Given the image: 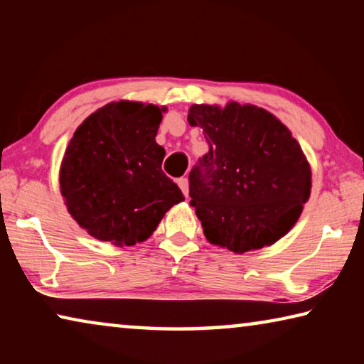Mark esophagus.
<instances>
[{
  "instance_id": "obj_1",
  "label": "esophagus",
  "mask_w": 364,
  "mask_h": 364,
  "mask_svg": "<svg viewBox=\"0 0 364 364\" xmlns=\"http://www.w3.org/2000/svg\"><path fill=\"white\" fill-rule=\"evenodd\" d=\"M178 184H180L183 194L188 197V196H189V180H188V178H186V176L180 178V180H178Z\"/></svg>"
}]
</instances>
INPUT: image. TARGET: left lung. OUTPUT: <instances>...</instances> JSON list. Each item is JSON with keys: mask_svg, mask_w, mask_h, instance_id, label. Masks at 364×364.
<instances>
[{"mask_svg": "<svg viewBox=\"0 0 364 364\" xmlns=\"http://www.w3.org/2000/svg\"><path fill=\"white\" fill-rule=\"evenodd\" d=\"M208 152L189 173L191 205L208 242L244 252L289 232L310 197L311 170L300 144L273 114L252 104H194Z\"/></svg>", "mask_w": 364, "mask_h": 364, "instance_id": "1", "label": "left lung"}]
</instances>
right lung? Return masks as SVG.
I'll return each instance as SVG.
<instances>
[{
	"label": "right lung",
	"instance_id": "1",
	"mask_svg": "<svg viewBox=\"0 0 364 364\" xmlns=\"http://www.w3.org/2000/svg\"><path fill=\"white\" fill-rule=\"evenodd\" d=\"M165 107L109 102L80 125L60 164L67 210L91 236L134 245L156 231L181 189L162 171L165 149L156 143Z\"/></svg>",
	"mask_w": 364,
	"mask_h": 364
}]
</instances>
